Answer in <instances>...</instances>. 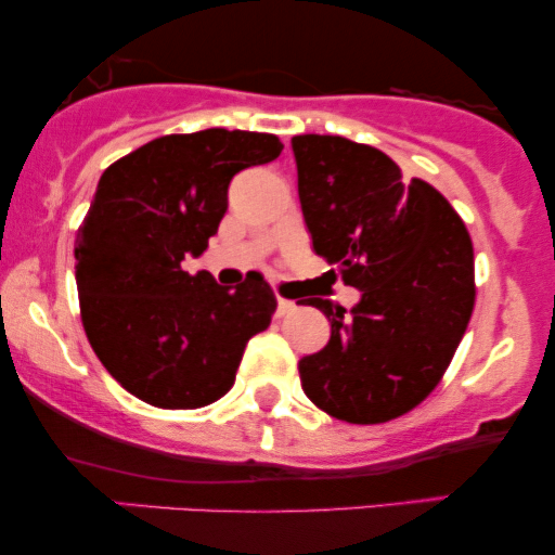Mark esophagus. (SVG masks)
Instances as JSON below:
<instances>
[{
  "label": "esophagus",
  "mask_w": 555,
  "mask_h": 555,
  "mask_svg": "<svg viewBox=\"0 0 555 555\" xmlns=\"http://www.w3.org/2000/svg\"><path fill=\"white\" fill-rule=\"evenodd\" d=\"M292 310H295V302H292V299H284V297L276 299V315H289Z\"/></svg>",
  "instance_id": "esophagus-1"
}]
</instances>
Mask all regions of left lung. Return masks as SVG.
<instances>
[{
	"mask_svg": "<svg viewBox=\"0 0 555 555\" xmlns=\"http://www.w3.org/2000/svg\"><path fill=\"white\" fill-rule=\"evenodd\" d=\"M313 250L360 289L344 310L310 297L331 339L299 360L302 391L331 417L386 423L417 406L454 358L475 308L467 227L428 182H404L384 151L339 135L292 138Z\"/></svg>",
	"mask_w": 555,
	"mask_h": 555,
	"instance_id": "left-lung-1",
	"label": "left lung"
}]
</instances>
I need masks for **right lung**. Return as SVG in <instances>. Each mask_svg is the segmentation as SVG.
Wrapping results in <instances>:
<instances>
[{"label":"right lung","instance_id":"1","mask_svg":"<svg viewBox=\"0 0 555 555\" xmlns=\"http://www.w3.org/2000/svg\"><path fill=\"white\" fill-rule=\"evenodd\" d=\"M284 145L269 132L164 135L101 175L75 245L80 315L95 358L132 397L197 410L232 388L247 341L269 328L276 297L260 273L219 286L182 260L208 247L237 171Z\"/></svg>","mask_w":555,"mask_h":555}]
</instances>
